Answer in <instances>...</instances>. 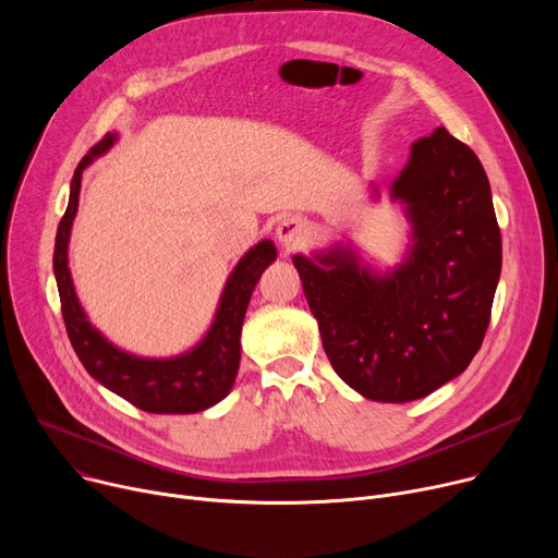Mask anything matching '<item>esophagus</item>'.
<instances>
[{"label":"esophagus","mask_w":558,"mask_h":558,"mask_svg":"<svg viewBox=\"0 0 558 558\" xmlns=\"http://www.w3.org/2000/svg\"><path fill=\"white\" fill-rule=\"evenodd\" d=\"M276 238L284 251H299L312 240V226L303 217H287L278 223Z\"/></svg>","instance_id":"1"}]
</instances>
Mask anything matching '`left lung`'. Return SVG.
<instances>
[{"instance_id":"8db88e82","label":"left lung","mask_w":558,"mask_h":558,"mask_svg":"<svg viewBox=\"0 0 558 558\" xmlns=\"http://www.w3.org/2000/svg\"><path fill=\"white\" fill-rule=\"evenodd\" d=\"M414 246L377 278L350 251L294 257L324 350L348 387L379 402L418 400L463 373L490 324L502 234L480 158L444 126L412 144L393 183Z\"/></svg>"}]
</instances>
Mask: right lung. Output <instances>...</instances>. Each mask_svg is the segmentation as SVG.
<instances>
[{
  "instance_id": "obj_1",
  "label": "right lung",
  "mask_w": 558,
  "mask_h": 558,
  "mask_svg": "<svg viewBox=\"0 0 558 558\" xmlns=\"http://www.w3.org/2000/svg\"><path fill=\"white\" fill-rule=\"evenodd\" d=\"M112 142L114 137L106 135L78 162L72 179L68 210L56 232L53 274L68 337L85 371L106 389L122 396L137 409L151 414L203 412V409L226 398L234 377H238L244 314L262 271L276 259V246L264 240L240 259L226 282L210 332L187 355L173 360H142L117 350L85 318L68 269V242L78 208L83 169L93 162V158L110 149Z\"/></svg>"
}]
</instances>
